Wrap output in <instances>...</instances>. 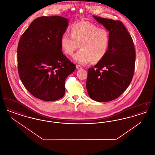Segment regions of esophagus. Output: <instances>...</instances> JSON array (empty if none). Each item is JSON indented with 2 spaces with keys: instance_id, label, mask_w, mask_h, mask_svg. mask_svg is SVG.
Instances as JSON below:
<instances>
[{
  "instance_id": "1",
  "label": "esophagus",
  "mask_w": 155,
  "mask_h": 155,
  "mask_svg": "<svg viewBox=\"0 0 155 155\" xmlns=\"http://www.w3.org/2000/svg\"><path fill=\"white\" fill-rule=\"evenodd\" d=\"M76 68H77V69H82V68H83V67L81 66L80 65H77V66H76Z\"/></svg>"
}]
</instances>
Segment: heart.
<instances>
[{"label":"heart","mask_w":155,"mask_h":155,"mask_svg":"<svg viewBox=\"0 0 155 155\" xmlns=\"http://www.w3.org/2000/svg\"><path fill=\"white\" fill-rule=\"evenodd\" d=\"M110 43V35L105 29L99 28L90 22L75 23L71 27V35L64 34L60 39L61 46L67 54L72 56L79 48L81 50L74 56V60L82 64L91 61H101L107 54Z\"/></svg>","instance_id":"obj_1"}]
</instances>
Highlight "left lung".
<instances>
[{
  "label": "left lung",
  "instance_id": "obj_1",
  "mask_svg": "<svg viewBox=\"0 0 155 155\" xmlns=\"http://www.w3.org/2000/svg\"><path fill=\"white\" fill-rule=\"evenodd\" d=\"M109 31L110 43L105 57L89 68L86 87L97 102H109L120 96L133 79L135 50L133 39L121 21L93 15Z\"/></svg>",
  "mask_w": 155,
  "mask_h": 155
}]
</instances>
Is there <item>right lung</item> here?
Masks as SVG:
<instances>
[{"label":"right lung","instance_id":"obj_1","mask_svg":"<svg viewBox=\"0 0 155 155\" xmlns=\"http://www.w3.org/2000/svg\"><path fill=\"white\" fill-rule=\"evenodd\" d=\"M68 20L60 16H42L22 34L17 48L18 71L22 84L33 95L54 101L65 94V80L75 64L64 56L60 39Z\"/></svg>","mask_w":155,"mask_h":155}]
</instances>
